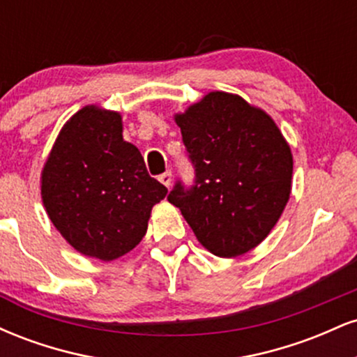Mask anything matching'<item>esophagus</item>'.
<instances>
[{
    "instance_id": "1",
    "label": "esophagus",
    "mask_w": 357,
    "mask_h": 357,
    "mask_svg": "<svg viewBox=\"0 0 357 357\" xmlns=\"http://www.w3.org/2000/svg\"><path fill=\"white\" fill-rule=\"evenodd\" d=\"M159 181L165 184L166 188H169L171 183H173V173H171V171H166L165 174L159 176Z\"/></svg>"
}]
</instances>
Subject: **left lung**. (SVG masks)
I'll list each match as a JSON object with an SVG mask.
<instances>
[{"instance_id":"8db88e82","label":"left lung","mask_w":357,"mask_h":357,"mask_svg":"<svg viewBox=\"0 0 357 357\" xmlns=\"http://www.w3.org/2000/svg\"><path fill=\"white\" fill-rule=\"evenodd\" d=\"M196 184L174 186L167 199L208 252L221 258L258 247L284 213L294 158L275 121L236 93H206L174 114Z\"/></svg>"}]
</instances>
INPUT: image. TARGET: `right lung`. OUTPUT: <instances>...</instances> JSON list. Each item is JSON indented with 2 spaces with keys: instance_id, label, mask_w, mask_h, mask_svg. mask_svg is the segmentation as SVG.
<instances>
[{
  "instance_id": "add662e5",
  "label": "right lung",
  "mask_w": 357,
  "mask_h": 357,
  "mask_svg": "<svg viewBox=\"0 0 357 357\" xmlns=\"http://www.w3.org/2000/svg\"><path fill=\"white\" fill-rule=\"evenodd\" d=\"M42 202L60 235L85 257L117 260L147 231L167 188L147 174L122 137V116L85 105L65 122L40 176Z\"/></svg>"
}]
</instances>
